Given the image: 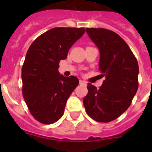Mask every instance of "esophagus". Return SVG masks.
<instances>
[{
	"mask_svg": "<svg viewBox=\"0 0 152 152\" xmlns=\"http://www.w3.org/2000/svg\"><path fill=\"white\" fill-rule=\"evenodd\" d=\"M80 84H87V82H86V81H84V80H80Z\"/></svg>",
	"mask_w": 152,
	"mask_h": 152,
	"instance_id": "1",
	"label": "esophagus"
}]
</instances>
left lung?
<instances>
[{
	"mask_svg": "<svg viewBox=\"0 0 152 152\" xmlns=\"http://www.w3.org/2000/svg\"><path fill=\"white\" fill-rule=\"evenodd\" d=\"M86 31L99 50V69L105 80L100 88L88 83L83 105L92 119L110 122L127 110L137 93L138 62L127 43L115 32L104 28Z\"/></svg>",
	"mask_w": 152,
	"mask_h": 152,
	"instance_id": "left-lung-1",
	"label": "left lung"
}]
</instances>
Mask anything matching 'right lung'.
Listing matches in <instances>:
<instances>
[{"label": "right lung", "instance_id": "obj_1", "mask_svg": "<svg viewBox=\"0 0 152 152\" xmlns=\"http://www.w3.org/2000/svg\"><path fill=\"white\" fill-rule=\"evenodd\" d=\"M85 33L84 28L55 27L41 34L27 50L22 68L23 96L30 112L42 124L61 118L77 77L61 75L59 62Z\"/></svg>", "mask_w": 152, "mask_h": 152}]
</instances>
